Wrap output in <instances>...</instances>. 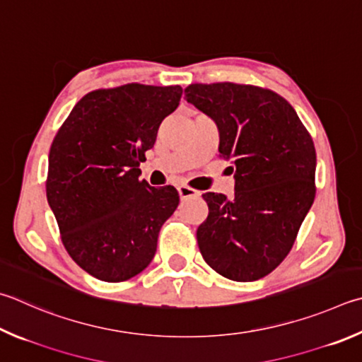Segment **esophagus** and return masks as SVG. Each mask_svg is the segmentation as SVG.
<instances>
[{
    "label": "esophagus",
    "instance_id": "34e87169",
    "mask_svg": "<svg viewBox=\"0 0 362 362\" xmlns=\"http://www.w3.org/2000/svg\"><path fill=\"white\" fill-rule=\"evenodd\" d=\"M179 196L180 199H188V198H198L199 196V192L198 189H194L192 187H187V185H180L179 188Z\"/></svg>",
    "mask_w": 362,
    "mask_h": 362
}]
</instances>
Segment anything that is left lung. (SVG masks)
<instances>
[{
	"label": "left lung",
	"mask_w": 362,
	"mask_h": 362,
	"mask_svg": "<svg viewBox=\"0 0 362 362\" xmlns=\"http://www.w3.org/2000/svg\"><path fill=\"white\" fill-rule=\"evenodd\" d=\"M187 101L218 127L220 156L233 163L234 198L206 193L196 238L202 258L223 277L253 281L286 258L315 199L317 153L285 98L233 82L192 83Z\"/></svg>",
	"instance_id": "obj_1"
}]
</instances>
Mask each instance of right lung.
<instances>
[{"instance_id": "1", "label": "right lung", "mask_w": 362, "mask_h": 362, "mask_svg": "<svg viewBox=\"0 0 362 362\" xmlns=\"http://www.w3.org/2000/svg\"><path fill=\"white\" fill-rule=\"evenodd\" d=\"M180 85L127 83L90 91L58 129L45 182L63 245L98 280L124 281L153 259L158 234L179 206L174 187L139 180V164Z\"/></svg>"}]
</instances>
